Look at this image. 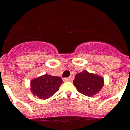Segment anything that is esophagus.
Segmentation results:
<instances>
[{
	"label": "esophagus",
	"mask_w": 130,
	"mask_h": 130,
	"mask_svg": "<svg viewBox=\"0 0 130 130\" xmlns=\"http://www.w3.org/2000/svg\"><path fill=\"white\" fill-rule=\"evenodd\" d=\"M71 80V78L70 77H68V78H64L63 81L64 82H69V81Z\"/></svg>",
	"instance_id": "34e87169"
}]
</instances>
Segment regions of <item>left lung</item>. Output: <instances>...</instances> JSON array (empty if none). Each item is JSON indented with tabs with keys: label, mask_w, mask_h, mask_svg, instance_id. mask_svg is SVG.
I'll return each instance as SVG.
<instances>
[{
	"label": "left lung",
	"mask_w": 130,
	"mask_h": 130,
	"mask_svg": "<svg viewBox=\"0 0 130 130\" xmlns=\"http://www.w3.org/2000/svg\"><path fill=\"white\" fill-rule=\"evenodd\" d=\"M73 82L80 93L89 97L98 94L104 86V80L101 76L86 70L77 73Z\"/></svg>",
	"instance_id": "left-lung-1"
}]
</instances>
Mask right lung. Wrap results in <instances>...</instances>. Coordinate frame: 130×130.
Returning a JSON list of instances; mask_svg holds the SVG:
<instances>
[{
  "mask_svg": "<svg viewBox=\"0 0 130 130\" xmlns=\"http://www.w3.org/2000/svg\"><path fill=\"white\" fill-rule=\"evenodd\" d=\"M62 82L60 77L46 73L31 80V90L35 96L46 99L57 92Z\"/></svg>",
  "mask_w": 130,
  "mask_h": 130,
  "instance_id": "add662e5",
  "label": "right lung"
}]
</instances>
